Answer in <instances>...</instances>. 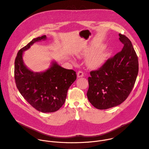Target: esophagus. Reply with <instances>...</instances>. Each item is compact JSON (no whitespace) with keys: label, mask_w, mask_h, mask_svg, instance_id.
<instances>
[{"label":"esophagus","mask_w":149,"mask_h":149,"mask_svg":"<svg viewBox=\"0 0 149 149\" xmlns=\"http://www.w3.org/2000/svg\"><path fill=\"white\" fill-rule=\"evenodd\" d=\"M83 76H84V72L82 71H79L77 73V77L78 78H80V77H82Z\"/></svg>","instance_id":"1"}]
</instances>
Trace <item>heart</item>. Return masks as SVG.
<instances>
[{"label": "heart", "mask_w": 149, "mask_h": 149, "mask_svg": "<svg viewBox=\"0 0 149 149\" xmlns=\"http://www.w3.org/2000/svg\"><path fill=\"white\" fill-rule=\"evenodd\" d=\"M88 57L87 61V65L92 69L100 67L105 62L108 54L102 50H98L97 47H90L87 48L82 54L84 57Z\"/></svg>", "instance_id": "obj_1"}]
</instances>
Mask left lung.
<instances>
[{
    "mask_svg": "<svg viewBox=\"0 0 149 149\" xmlns=\"http://www.w3.org/2000/svg\"><path fill=\"white\" fill-rule=\"evenodd\" d=\"M118 35L124 45L122 50L98 70L91 71L88 78V99L99 110L114 107L124 102L133 88L138 74V57L132 42L124 35Z\"/></svg>",
    "mask_w": 149,
    "mask_h": 149,
    "instance_id": "1",
    "label": "left lung"
}]
</instances>
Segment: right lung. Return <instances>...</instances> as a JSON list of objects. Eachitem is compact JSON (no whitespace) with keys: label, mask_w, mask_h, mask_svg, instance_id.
<instances>
[{"label":"right lung","mask_w":149,"mask_h":149,"mask_svg":"<svg viewBox=\"0 0 149 149\" xmlns=\"http://www.w3.org/2000/svg\"><path fill=\"white\" fill-rule=\"evenodd\" d=\"M46 39L42 36L32 39L17 52L15 61L14 77L17 88L26 101L36 110L52 113L64 104L67 91L77 78L76 72L67 70L53 62L43 72H33L24 65L22 55L37 41Z\"/></svg>","instance_id":"1"}]
</instances>
